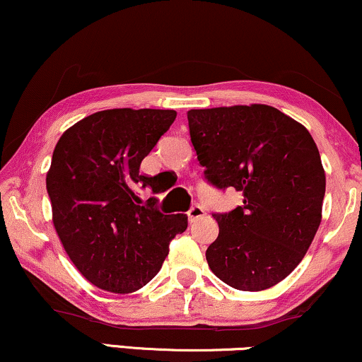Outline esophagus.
<instances>
[{
    "instance_id": "obj_1",
    "label": "esophagus",
    "mask_w": 362,
    "mask_h": 362,
    "mask_svg": "<svg viewBox=\"0 0 362 362\" xmlns=\"http://www.w3.org/2000/svg\"><path fill=\"white\" fill-rule=\"evenodd\" d=\"M206 216V211H204V208L203 206H192V208L187 211V219H189V221L192 223V221H196V219H199V218H204Z\"/></svg>"
}]
</instances>
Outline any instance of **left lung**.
<instances>
[{
  "instance_id": "1",
  "label": "left lung",
  "mask_w": 362,
  "mask_h": 362,
  "mask_svg": "<svg viewBox=\"0 0 362 362\" xmlns=\"http://www.w3.org/2000/svg\"><path fill=\"white\" fill-rule=\"evenodd\" d=\"M187 123L206 180L243 192L241 206L213 214L219 234L206 251L211 271L239 291L278 284L321 224L326 175L313 136L267 105L191 110Z\"/></svg>"
}]
</instances>
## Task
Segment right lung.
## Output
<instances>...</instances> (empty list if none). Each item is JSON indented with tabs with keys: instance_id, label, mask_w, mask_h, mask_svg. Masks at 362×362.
<instances>
[{
	"instance_id": "add662e5",
	"label": "right lung",
	"mask_w": 362,
	"mask_h": 362,
	"mask_svg": "<svg viewBox=\"0 0 362 362\" xmlns=\"http://www.w3.org/2000/svg\"><path fill=\"white\" fill-rule=\"evenodd\" d=\"M176 119L173 110H105L64 131L53 151L46 189L53 224L76 269L96 288L128 294L161 269L186 214H163L156 199L139 206L141 161Z\"/></svg>"
}]
</instances>
